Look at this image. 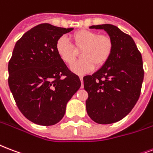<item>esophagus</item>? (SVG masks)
Wrapping results in <instances>:
<instances>
[{
  "label": "esophagus",
  "instance_id": "esophagus-1",
  "mask_svg": "<svg viewBox=\"0 0 153 153\" xmlns=\"http://www.w3.org/2000/svg\"><path fill=\"white\" fill-rule=\"evenodd\" d=\"M79 79H80V80H81V83H82L81 88H83V82H82V80H83V77L79 76Z\"/></svg>",
  "mask_w": 153,
  "mask_h": 153
}]
</instances>
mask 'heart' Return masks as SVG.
Returning a JSON list of instances; mask_svg holds the SVG:
<instances>
[{
	"mask_svg": "<svg viewBox=\"0 0 153 153\" xmlns=\"http://www.w3.org/2000/svg\"><path fill=\"white\" fill-rule=\"evenodd\" d=\"M74 48L66 37L58 38L55 45L56 52L66 64H71L76 57V50H81L82 59L71 66V70L78 74L89 73L94 69L103 66L110 58L113 51V42L108 35H99L97 32L81 30L72 35Z\"/></svg>",
	"mask_w": 153,
	"mask_h": 153,
	"instance_id": "b5f03b06",
	"label": "heart"
}]
</instances>
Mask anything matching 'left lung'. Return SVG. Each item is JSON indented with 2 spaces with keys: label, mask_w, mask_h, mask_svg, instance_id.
<instances>
[{
  "label": "left lung",
  "mask_w": 153,
  "mask_h": 153,
  "mask_svg": "<svg viewBox=\"0 0 153 153\" xmlns=\"http://www.w3.org/2000/svg\"><path fill=\"white\" fill-rule=\"evenodd\" d=\"M105 30L113 42L108 61L92 75L83 77L88 93L86 108L95 123L109 124L124 118L136 105L144 80L141 53L131 36L111 24L91 25Z\"/></svg>",
  "instance_id": "8db88e82"
}]
</instances>
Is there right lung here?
Returning <instances> with one entry per match:
<instances>
[{
  "label": "right lung",
  "instance_id": "add662e5",
  "mask_svg": "<svg viewBox=\"0 0 153 153\" xmlns=\"http://www.w3.org/2000/svg\"><path fill=\"white\" fill-rule=\"evenodd\" d=\"M73 28L40 24L15 44L9 62V86L21 112L33 123L56 124L67 102L81 87L79 77L56 52L58 38Z\"/></svg>",
  "mask_w": 153,
  "mask_h": 153
}]
</instances>
